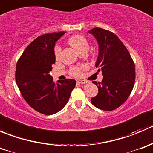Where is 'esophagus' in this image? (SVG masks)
<instances>
[{
	"instance_id": "34e87169",
	"label": "esophagus",
	"mask_w": 153,
	"mask_h": 153,
	"mask_svg": "<svg viewBox=\"0 0 153 153\" xmlns=\"http://www.w3.org/2000/svg\"><path fill=\"white\" fill-rule=\"evenodd\" d=\"M77 83L79 84H86L87 83V81H86L85 80H78Z\"/></svg>"
}]
</instances>
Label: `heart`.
<instances>
[{"mask_svg": "<svg viewBox=\"0 0 153 153\" xmlns=\"http://www.w3.org/2000/svg\"><path fill=\"white\" fill-rule=\"evenodd\" d=\"M69 44L71 47H72L78 53L84 50H88L89 49V43L87 40L84 37L80 35H72L69 39ZM61 49L59 46H56L55 47V56L56 59H59L61 57ZM84 69V67L78 68L73 67L71 69V75L75 77H79L81 75V69Z\"/></svg>", "mask_w": 153, "mask_h": 153, "instance_id": "obj_1", "label": "heart"}]
</instances>
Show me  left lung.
Returning a JSON list of instances; mask_svg holds the SVG:
<instances>
[{"label": "left lung", "mask_w": 153, "mask_h": 153, "mask_svg": "<svg viewBox=\"0 0 153 153\" xmlns=\"http://www.w3.org/2000/svg\"><path fill=\"white\" fill-rule=\"evenodd\" d=\"M88 32L98 44L95 67L104 75L101 83L93 81L98 86V93L91 98V103L102 110H114L127 100L133 89L135 64L127 49L113 32L98 27Z\"/></svg>", "instance_id": "1"}]
</instances>
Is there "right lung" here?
Here are the masks:
<instances>
[{
  "mask_svg": "<svg viewBox=\"0 0 153 153\" xmlns=\"http://www.w3.org/2000/svg\"><path fill=\"white\" fill-rule=\"evenodd\" d=\"M65 32L38 37L26 48L16 65L15 81L27 104L44 115H53L67 104L76 81L66 79L54 83L49 75L55 62V42Z\"/></svg>",
  "mask_w": 153,
  "mask_h": 153,
  "instance_id": "obj_1",
  "label": "right lung"
}]
</instances>
